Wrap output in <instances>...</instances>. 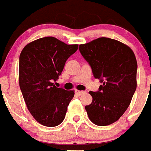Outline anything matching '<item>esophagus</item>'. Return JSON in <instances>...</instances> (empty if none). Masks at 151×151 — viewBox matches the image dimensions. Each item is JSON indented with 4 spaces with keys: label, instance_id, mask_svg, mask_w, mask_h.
<instances>
[{
    "label": "esophagus",
    "instance_id": "obj_1",
    "mask_svg": "<svg viewBox=\"0 0 151 151\" xmlns=\"http://www.w3.org/2000/svg\"><path fill=\"white\" fill-rule=\"evenodd\" d=\"M76 93L77 95L78 96H82L83 95V94H85L86 93V92H84V91H79V90H76Z\"/></svg>",
    "mask_w": 151,
    "mask_h": 151
}]
</instances>
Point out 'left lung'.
Listing matches in <instances>:
<instances>
[{
    "mask_svg": "<svg viewBox=\"0 0 151 151\" xmlns=\"http://www.w3.org/2000/svg\"><path fill=\"white\" fill-rule=\"evenodd\" d=\"M93 76L103 83L86 106L89 119L98 126L117 121L125 113L137 89V62L131 48L117 40L99 38L78 48Z\"/></svg>",
    "mask_w": 151,
    "mask_h": 151,
    "instance_id": "left-lung-1",
    "label": "left lung"
}]
</instances>
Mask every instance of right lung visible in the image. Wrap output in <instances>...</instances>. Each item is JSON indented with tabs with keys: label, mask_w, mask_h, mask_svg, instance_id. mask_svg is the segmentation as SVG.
Wrapping results in <instances>:
<instances>
[{
	"label": "right lung",
	"mask_w": 151,
	"mask_h": 151,
	"mask_svg": "<svg viewBox=\"0 0 151 151\" xmlns=\"http://www.w3.org/2000/svg\"><path fill=\"white\" fill-rule=\"evenodd\" d=\"M78 46L45 37L26 45L21 52L20 88L30 113L42 125L56 127L65 119L75 92L58 88L52 82L58 79Z\"/></svg>",
	"instance_id": "right-lung-1"
}]
</instances>
